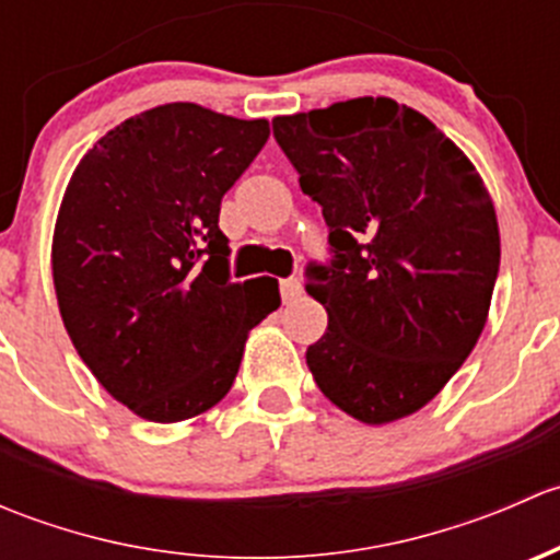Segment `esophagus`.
<instances>
[{"instance_id":"1","label":"esophagus","mask_w":560,"mask_h":560,"mask_svg":"<svg viewBox=\"0 0 560 560\" xmlns=\"http://www.w3.org/2000/svg\"><path fill=\"white\" fill-rule=\"evenodd\" d=\"M279 287H281V298H284V303L295 301V298H301V292H303V284H301V279H298V276L281 279Z\"/></svg>"}]
</instances>
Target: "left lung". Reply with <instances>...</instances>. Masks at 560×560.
Listing matches in <instances>:
<instances>
[{
	"label": "left lung",
	"mask_w": 560,
	"mask_h": 560,
	"mask_svg": "<svg viewBox=\"0 0 560 560\" xmlns=\"http://www.w3.org/2000/svg\"><path fill=\"white\" fill-rule=\"evenodd\" d=\"M273 138L322 206L327 262L306 290L327 330L306 352L316 387L354 420L415 415L471 354L493 298V202L422 113L358 97L273 118Z\"/></svg>",
	"instance_id": "8db88e82"
}]
</instances>
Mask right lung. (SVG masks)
I'll return each mask as SVG.
<instances>
[{
	"instance_id": "obj_1",
	"label": "right lung",
	"mask_w": 560,
	"mask_h": 560,
	"mask_svg": "<svg viewBox=\"0 0 560 560\" xmlns=\"http://www.w3.org/2000/svg\"><path fill=\"white\" fill-rule=\"evenodd\" d=\"M265 118L151 107L97 140L54 233V287L78 354L116 400L180 422L224 398L279 281H230L222 197L259 154Z\"/></svg>"
}]
</instances>
